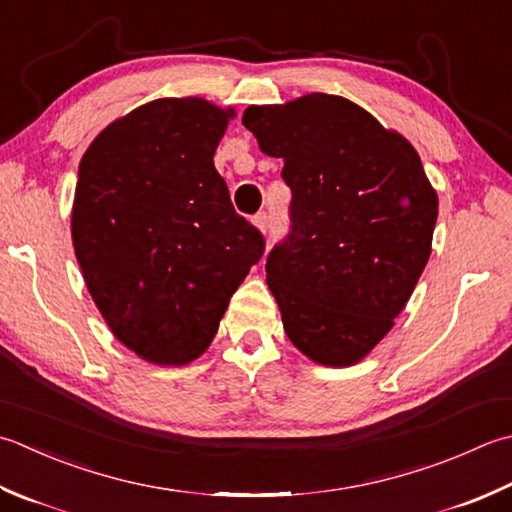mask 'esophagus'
Wrapping results in <instances>:
<instances>
[{
    "label": "esophagus",
    "instance_id": "34e87169",
    "mask_svg": "<svg viewBox=\"0 0 512 512\" xmlns=\"http://www.w3.org/2000/svg\"><path fill=\"white\" fill-rule=\"evenodd\" d=\"M253 224L257 226L259 233H266V230H268V215L266 213H257L253 217Z\"/></svg>",
    "mask_w": 512,
    "mask_h": 512
}]
</instances>
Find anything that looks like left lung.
<instances>
[{"instance_id":"1","label":"left lung","mask_w":512,"mask_h":512,"mask_svg":"<svg viewBox=\"0 0 512 512\" xmlns=\"http://www.w3.org/2000/svg\"><path fill=\"white\" fill-rule=\"evenodd\" d=\"M259 150L282 157L290 233L266 284L290 342L315 364L353 366L395 326L433 248L437 193L417 150L346 97L248 106Z\"/></svg>"}]
</instances>
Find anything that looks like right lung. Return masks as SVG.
<instances>
[{"mask_svg":"<svg viewBox=\"0 0 512 512\" xmlns=\"http://www.w3.org/2000/svg\"><path fill=\"white\" fill-rule=\"evenodd\" d=\"M233 117L202 97L155 99L108 124L79 162L75 257L110 333L148 364L204 355L264 255L213 164Z\"/></svg>","mask_w":512,"mask_h":512,"instance_id":"1","label":"right lung"}]
</instances>
